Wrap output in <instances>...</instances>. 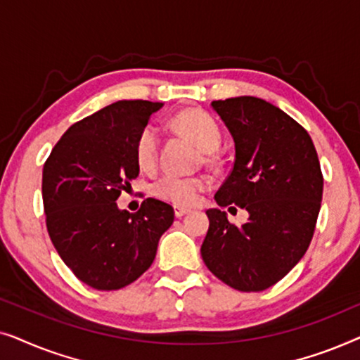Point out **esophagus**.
<instances>
[{
    "instance_id": "esophagus-1",
    "label": "esophagus",
    "mask_w": 360,
    "mask_h": 360,
    "mask_svg": "<svg viewBox=\"0 0 360 360\" xmlns=\"http://www.w3.org/2000/svg\"><path fill=\"white\" fill-rule=\"evenodd\" d=\"M190 210L188 208H181V206H175V216L176 218H181V216L188 214Z\"/></svg>"
}]
</instances>
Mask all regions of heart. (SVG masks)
<instances>
[{
	"mask_svg": "<svg viewBox=\"0 0 360 360\" xmlns=\"http://www.w3.org/2000/svg\"><path fill=\"white\" fill-rule=\"evenodd\" d=\"M174 126L181 134L190 137L200 149L213 152L219 147L223 134L221 127L210 112L203 110H185L174 117ZM160 136L154 124L141 129L136 139V159L141 169H154L159 159ZM210 180L206 176H181L165 174L152 185V193L157 198L175 206H191L198 201L200 195L208 190Z\"/></svg>",
	"mask_w": 360,
	"mask_h": 360,
	"instance_id": "b5f03b06",
	"label": "heart"
}]
</instances>
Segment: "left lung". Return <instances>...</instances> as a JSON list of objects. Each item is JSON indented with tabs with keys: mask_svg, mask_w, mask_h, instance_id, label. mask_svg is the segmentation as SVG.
Masks as SVG:
<instances>
[{
	"mask_svg": "<svg viewBox=\"0 0 360 360\" xmlns=\"http://www.w3.org/2000/svg\"><path fill=\"white\" fill-rule=\"evenodd\" d=\"M236 146L234 165L216 191L219 206L238 205L249 219L229 223L208 210L201 257L211 274L239 292H262L300 262L311 243L323 198V174L311 137L280 108L255 96L211 103Z\"/></svg>",
	"mask_w": 360,
	"mask_h": 360,
	"instance_id": "1",
	"label": "left lung"
}]
</instances>
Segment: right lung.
Wrapping results in <instances>:
<instances>
[{
    "label": "right lung",
    "mask_w": 360,
    "mask_h": 360,
    "mask_svg": "<svg viewBox=\"0 0 360 360\" xmlns=\"http://www.w3.org/2000/svg\"><path fill=\"white\" fill-rule=\"evenodd\" d=\"M162 106L112 103L68 127L44 164L49 236L67 267L95 290H120L139 278L174 223V208L160 200H144L137 213L116 205L139 175L137 136Z\"/></svg>",
    "instance_id": "right-lung-1"
}]
</instances>
